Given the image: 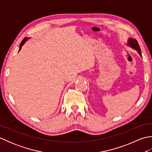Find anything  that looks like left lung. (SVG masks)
<instances>
[{
  "instance_id": "obj_1",
  "label": "left lung",
  "mask_w": 152,
  "mask_h": 152,
  "mask_svg": "<svg viewBox=\"0 0 152 152\" xmlns=\"http://www.w3.org/2000/svg\"><path fill=\"white\" fill-rule=\"evenodd\" d=\"M127 45L128 46L131 47V48H133L134 50H137L138 51V54L142 57V53H141V50L139 46V44H138V42L137 40L133 39L132 38H129L127 40Z\"/></svg>"
}]
</instances>
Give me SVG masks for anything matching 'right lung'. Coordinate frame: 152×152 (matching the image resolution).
Listing matches in <instances>:
<instances>
[{
	"label": "right lung",
	"instance_id": "obj_1",
	"mask_svg": "<svg viewBox=\"0 0 152 152\" xmlns=\"http://www.w3.org/2000/svg\"><path fill=\"white\" fill-rule=\"evenodd\" d=\"M28 38H25L23 40H22V42H21V44H20V45H19V51L21 50V48H22V46H23V45L25 44V43L27 41V40L28 39ZM18 51V52H19Z\"/></svg>",
	"mask_w": 152,
	"mask_h": 152
}]
</instances>
